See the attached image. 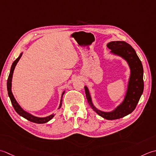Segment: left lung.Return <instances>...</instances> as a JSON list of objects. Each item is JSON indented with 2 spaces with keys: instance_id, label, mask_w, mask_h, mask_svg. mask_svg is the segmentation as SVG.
Returning a JSON list of instances; mask_svg holds the SVG:
<instances>
[{
  "instance_id": "left-lung-1",
  "label": "left lung",
  "mask_w": 156,
  "mask_h": 156,
  "mask_svg": "<svg viewBox=\"0 0 156 156\" xmlns=\"http://www.w3.org/2000/svg\"><path fill=\"white\" fill-rule=\"evenodd\" d=\"M107 47L111 50V53L113 55L125 59L131 70L128 87L124 100L112 112H103L94 106L88 88L86 86L84 88L87 101L92 109L105 119L114 120L128 115L135 109L144 91V69L135 50L128 43L124 41H114L108 44Z\"/></svg>"
}]
</instances>
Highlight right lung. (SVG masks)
Segmentation results:
<instances>
[{
  "instance_id": "1",
  "label": "right lung",
  "mask_w": 156,
  "mask_h": 156,
  "mask_svg": "<svg viewBox=\"0 0 156 156\" xmlns=\"http://www.w3.org/2000/svg\"><path fill=\"white\" fill-rule=\"evenodd\" d=\"M22 54L23 53H21L20 56L18 57V58L16 59L15 61L12 62V64L11 65V71H10V73H9V77L7 79V91H8V94H9V96L10 98V100L11 101V104L12 105V106H13L15 110L17 112V113L18 114H20V115L22 117H23L25 119H27L28 120H30V121L32 122H35V123H37V124H43V123H46L47 122H48L49 120H51L54 116H55V114H51V115H50L48 116H46V117H44V118H40V117H37V116H35L32 114H31L30 113L27 112L26 111H25L24 110H23L21 108V107L19 105V104L17 102V101L15 99V98L13 96V95H12V91H11V82H12V75H13V71H14V69L15 68V66L17 64V62L19 60H20V58L22 56ZM65 94V91H63V93L62 94V96H61V100H60V103L59 105V107H58V109L60 108V107L62 106V96L63 94Z\"/></svg>"
}]
</instances>
